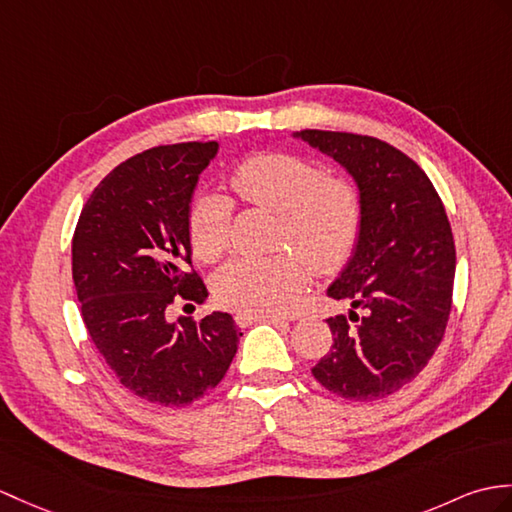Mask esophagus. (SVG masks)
<instances>
[{
	"label": "esophagus",
	"mask_w": 512,
	"mask_h": 512,
	"mask_svg": "<svg viewBox=\"0 0 512 512\" xmlns=\"http://www.w3.org/2000/svg\"><path fill=\"white\" fill-rule=\"evenodd\" d=\"M235 323L240 327H248L253 323H272V325H279V323H285V320L281 316H275V314H235Z\"/></svg>",
	"instance_id": "obj_1"
}]
</instances>
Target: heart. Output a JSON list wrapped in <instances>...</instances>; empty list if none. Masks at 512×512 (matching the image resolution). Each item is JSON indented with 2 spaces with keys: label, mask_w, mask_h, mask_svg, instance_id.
<instances>
[{
  "label": "heart",
  "mask_w": 512,
  "mask_h": 512,
  "mask_svg": "<svg viewBox=\"0 0 512 512\" xmlns=\"http://www.w3.org/2000/svg\"><path fill=\"white\" fill-rule=\"evenodd\" d=\"M231 187L242 202L279 213L277 244L298 251L270 257H235L213 277L220 305L244 314H277L310 281L316 270H334L353 253L362 227V198L349 178L327 176L310 159L288 152L246 157L231 172ZM192 251L216 261L231 240V202L200 194L187 213Z\"/></svg>",
  "instance_id": "1"
}]
</instances>
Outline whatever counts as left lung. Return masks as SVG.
Instances as JSON below:
<instances>
[{
  "label": "left lung",
  "mask_w": 512,
  "mask_h": 512,
  "mask_svg": "<svg viewBox=\"0 0 512 512\" xmlns=\"http://www.w3.org/2000/svg\"><path fill=\"white\" fill-rule=\"evenodd\" d=\"M292 137L340 163L362 198L358 242L327 288L351 310L327 318L334 344L312 375L342 399L388 397L430 362L449 320L456 248L443 200L419 165L382 139L331 130Z\"/></svg>",
  "instance_id": "obj_1"
}]
</instances>
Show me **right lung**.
Returning <instances> with one entry per match:
<instances>
[{"label": "right lung", "mask_w": 512, "mask_h": 512, "mask_svg": "<svg viewBox=\"0 0 512 512\" xmlns=\"http://www.w3.org/2000/svg\"><path fill=\"white\" fill-rule=\"evenodd\" d=\"M218 148V141H189L120 163L93 189L71 242V272L95 349L124 388L163 408L209 395L242 336L227 312L168 320L178 296L202 303L209 294L187 270V213Z\"/></svg>", "instance_id": "right-lung-1"}]
</instances>
